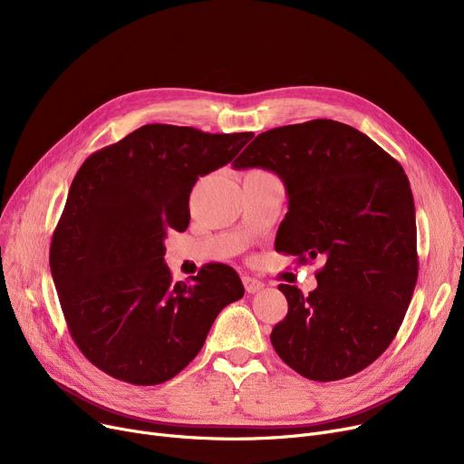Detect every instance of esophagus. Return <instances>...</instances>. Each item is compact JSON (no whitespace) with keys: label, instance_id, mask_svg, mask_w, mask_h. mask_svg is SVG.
I'll list each match as a JSON object with an SVG mask.
<instances>
[{"label":"esophagus","instance_id":"obj_1","mask_svg":"<svg viewBox=\"0 0 464 464\" xmlns=\"http://www.w3.org/2000/svg\"><path fill=\"white\" fill-rule=\"evenodd\" d=\"M242 284H245V289L248 291V294H257L259 289H263V282L257 278H252V276H242Z\"/></svg>","mask_w":464,"mask_h":464}]
</instances>
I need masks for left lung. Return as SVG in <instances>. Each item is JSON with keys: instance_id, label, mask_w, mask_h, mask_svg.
<instances>
[{"instance_id": "obj_1", "label": "left lung", "mask_w": 464, "mask_h": 464, "mask_svg": "<svg viewBox=\"0 0 464 464\" xmlns=\"http://www.w3.org/2000/svg\"><path fill=\"white\" fill-rule=\"evenodd\" d=\"M235 169L280 177L287 214L276 252L318 259V287L280 284L285 318L271 343L287 367L315 382L353 376L393 338L418 282L416 208L401 163L364 133L334 120L257 135Z\"/></svg>"}]
</instances>
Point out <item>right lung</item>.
I'll use <instances>...</instances> for the list:
<instances>
[{"label":"right lung","instance_id":"add662e5","mask_svg":"<svg viewBox=\"0 0 464 464\" xmlns=\"http://www.w3.org/2000/svg\"><path fill=\"white\" fill-rule=\"evenodd\" d=\"M252 137L146 124L81 165L53 235L51 271L69 333L100 371L133 385L170 380L199 353L222 308L245 295L224 263L173 282L163 240L169 229L186 231L199 177Z\"/></svg>","mask_w":464,"mask_h":464}]
</instances>
